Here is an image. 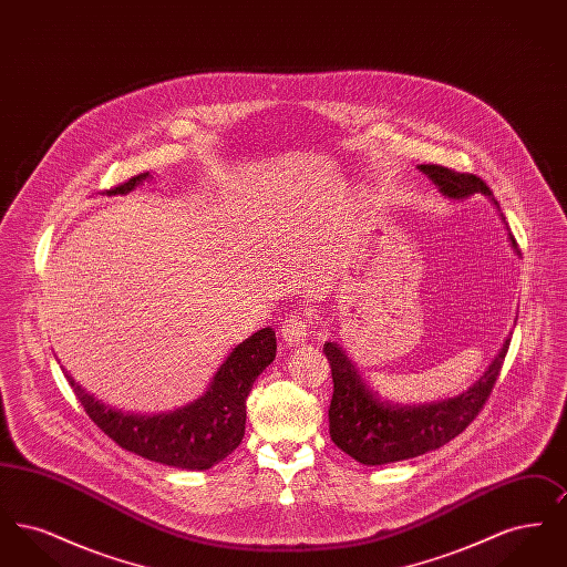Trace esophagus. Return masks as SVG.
Segmentation results:
<instances>
[{
	"label": "esophagus",
	"mask_w": 567,
	"mask_h": 567,
	"mask_svg": "<svg viewBox=\"0 0 567 567\" xmlns=\"http://www.w3.org/2000/svg\"><path fill=\"white\" fill-rule=\"evenodd\" d=\"M310 323H312V319H310V315H306V312L289 315L285 324H282V329H280V336H282V340L289 342V344H299V342L306 340Z\"/></svg>",
	"instance_id": "esophagus-1"
}]
</instances>
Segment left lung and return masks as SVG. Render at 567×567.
<instances>
[{"label": "left lung", "instance_id": "8db88e82", "mask_svg": "<svg viewBox=\"0 0 567 567\" xmlns=\"http://www.w3.org/2000/svg\"><path fill=\"white\" fill-rule=\"evenodd\" d=\"M421 169L440 190L453 199L474 193L491 195L476 174H461L451 167L427 163ZM497 204V202H495ZM514 248L516 240L511 236ZM511 338L493 359L483 377L457 398L423 405H398L378 398L365 384L347 352L336 342H324L323 352L331 365L333 398L329 405V435L349 457L363 465H384L419 457L457 437L483 410L495 380L502 372Z\"/></svg>", "mask_w": 567, "mask_h": 567}]
</instances>
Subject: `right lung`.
Instances as JSON below:
<instances>
[{
	"label": "right lung",
	"instance_id": "right-lung-1",
	"mask_svg": "<svg viewBox=\"0 0 567 567\" xmlns=\"http://www.w3.org/2000/svg\"><path fill=\"white\" fill-rule=\"evenodd\" d=\"M144 178H148V172L137 174L110 193H127ZM274 357L276 333L266 327L234 349L199 400L153 416L109 408L86 393L70 374L65 378L89 419L121 449L172 467L208 470L240 446L246 398Z\"/></svg>",
	"mask_w": 567,
	"mask_h": 567
}]
</instances>
